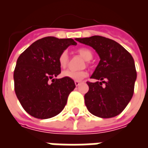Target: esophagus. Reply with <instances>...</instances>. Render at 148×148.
Listing matches in <instances>:
<instances>
[{
    "label": "esophagus",
    "instance_id": "34e87169",
    "mask_svg": "<svg viewBox=\"0 0 148 148\" xmlns=\"http://www.w3.org/2000/svg\"><path fill=\"white\" fill-rule=\"evenodd\" d=\"M74 83H75V86H78L81 84V82H79V81H75Z\"/></svg>",
    "mask_w": 148,
    "mask_h": 148
}]
</instances>
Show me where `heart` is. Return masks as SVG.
<instances>
[{
  "label": "heart",
  "instance_id": "heart-1",
  "mask_svg": "<svg viewBox=\"0 0 148 148\" xmlns=\"http://www.w3.org/2000/svg\"><path fill=\"white\" fill-rule=\"evenodd\" d=\"M77 52L80 55H82L86 61L91 60L93 58V53L92 51L87 48H80L77 50ZM68 54L66 51H62L58 57V64L61 68H65L66 66L68 63ZM62 75L65 77L71 78L72 80L78 81L82 80V78L86 77L87 75V73L86 71H74L71 70H66L62 73Z\"/></svg>",
  "mask_w": 148,
  "mask_h": 148
}]
</instances>
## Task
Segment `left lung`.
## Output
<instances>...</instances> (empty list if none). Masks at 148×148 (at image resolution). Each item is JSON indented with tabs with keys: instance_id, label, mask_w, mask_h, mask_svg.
<instances>
[{
	"instance_id": "obj_1",
	"label": "left lung",
	"mask_w": 148,
	"mask_h": 148,
	"mask_svg": "<svg viewBox=\"0 0 148 148\" xmlns=\"http://www.w3.org/2000/svg\"><path fill=\"white\" fill-rule=\"evenodd\" d=\"M76 39L93 47L100 57L90 77L101 82H87V109L98 117H114L125 109L133 96L137 76L133 58L121 44L106 37L93 36Z\"/></svg>"
}]
</instances>
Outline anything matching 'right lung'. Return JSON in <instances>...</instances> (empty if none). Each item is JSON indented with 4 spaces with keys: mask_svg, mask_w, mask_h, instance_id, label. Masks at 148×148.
Here are the masks:
<instances>
[{
    "mask_svg": "<svg viewBox=\"0 0 148 148\" xmlns=\"http://www.w3.org/2000/svg\"><path fill=\"white\" fill-rule=\"evenodd\" d=\"M76 44L73 39L45 37L19 56L13 74L15 92L28 114L48 119L64 109L75 84L68 77L56 78L61 73L58 57L69 46Z\"/></svg>",
    "mask_w": 148,
    "mask_h": 148,
    "instance_id": "right-lung-1",
    "label": "right lung"
}]
</instances>
